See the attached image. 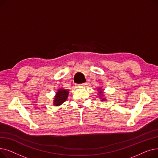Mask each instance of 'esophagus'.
<instances>
[{
	"mask_svg": "<svg viewBox=\"0 0 158 158\" xmlns=\"http://www.w3.org/2000/svg\"><path fill=\"white\" fill-rule=\"evenodd\" d=\"M82 86H85L86 85H87V83L86 82H84V83H82V85H81Z\"/></svg>",
	"mask_w": 158,
	"mask_h": 158,
	"instance_id": "34e87169",
	"label": "esophagus"
}]
</instances>
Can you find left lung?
<instances>
[{"instance_id": "left-lung-1", "label": "left lung", "mask_w": 158, "mask_h": 158, "mask_svg": "<svg viewBox=\"0 0 158 158\" xmlns=\"http://www.w3.org/2000/svg\"><path fill=\"white\" fill-rule=\"evenodd\" d=\"M104 90L102 89V87H99L97 88V95L98 97L101 98V101H106V98L104 97Z\"/></svg>"}]
</instances>
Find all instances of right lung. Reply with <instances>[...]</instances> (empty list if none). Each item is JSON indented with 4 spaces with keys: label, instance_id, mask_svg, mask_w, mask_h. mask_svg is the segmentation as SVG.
Wrapping results in <instances>:
<instances>
[{
    "label": "right lung",
    "instance_id": "right-lung-1",
    "mask_svg": "<svg viewBox=\"0 0 158 158\" xmlns=\"http://www.w3.org/2000/svg\"><path fill=\"white\" fill-rule=\"evenodd\" d=\"M69 94V89L64 88H59L56 92L54 97L53 105L54 106H61L67 99Z\"/></svg>",
    "mask_w": 158,
    "mask_h": 158
}]
</instances>
